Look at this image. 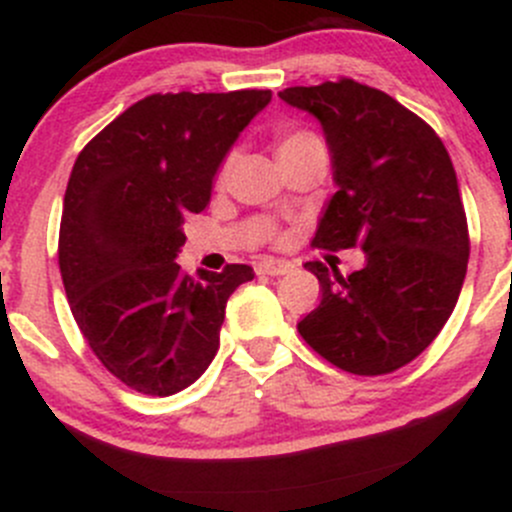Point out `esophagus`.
Here are the masks:
<instances>
[{
    "instance_id": "obj_1",
    "label": "esophagus",
    "mask_w": 512,
    "mask_h": 512,
    "mask_svg": "<svg viewBox=\"0 0 512 512\" xmlns=\"http://www.w3.org/2000/svg\"><path fill=\"white\" fill-rule=\"evenodd\" d=\"M291 268V263L283 261V258H263L258 263V273H263V276H286Z\"/></svg>"
}]
</instances>
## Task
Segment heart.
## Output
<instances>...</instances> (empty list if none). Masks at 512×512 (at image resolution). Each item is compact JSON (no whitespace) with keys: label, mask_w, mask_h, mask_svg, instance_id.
<instances>
[{"label":"heart","mask_w":512,"mask_h":512,"mask_svg":"<svg viewBox=\"0 0 512 512\" xmlns=\"http://www.w3.org/2000/svg\"><path fill=\"white\" fill-rule=\"evenodd\" d=\"M313 140H318L313 133H303V130H298V133L283 135L281 142H278V150H283V147H291V145H300V142H313Z\"/></svg>","instance_id":"obj_1"}]
</instances>
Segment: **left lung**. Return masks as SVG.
<instances>
[{
  "mask_svg": "<svg viewBox=\"0 0 512 512\" xmlns=\"http://www.w3.org/2000/svg\"><path fill=\"white\" fill-rule=\"evenodd\" d=\"M278 96L318 118L333 155L337 192L313 246L367 256L347 278L305 263L323 298L298 333L345 372L399 370L441 333L466 278L471 244L449 152L419 115L352 78Z\"/></svg>",
  "mask_w": 512,
  "mask_h": 512,
  "instance_id": "1",
  "label": "left lung"
}]
</instances>
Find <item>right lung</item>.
<instances>
[{"instance_id": "1", "label": "right lung", "mask_w": 512, "mask_h": 512, "mask_svg": "<svg viewBox=\"0 0 512 512\" xmlns=\"http://www.w3.org/2000/svg\"><path fill=\"white\" fill-rule=\"evenodd\" d=\"M271 91L155 93L88 142L63 197L59 266L68 305L103 367L130 389L170 397L219 350L229 295L246 263L182 273V224Z\"/></svg>"}]
</instances>
